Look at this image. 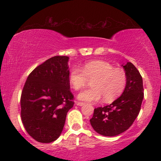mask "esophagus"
<instances>
[{
  "label": "esophagus",
  "instance_id": "obj_1",
  "mask_svg": "<svg viewBox=\"0 0 161 161\" xmlns=\"http://www.w3.org/2000/svg\"><path fill=\"white\" fill-rule=\"evenodd\" d=\"M76 105H77V106H83V105H85V103H82V102H77V103H76Z\"/></svg>",
  "mask_w": 161,
  "mask_h": 161
}]
</instances>
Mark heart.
Wrapping results in <instances>:
<instances>
[{
	"mask_svg": "<svg viewBox=\"0 0 161 161\" xmlns=\"http://www.w3.org/2000/svg\"><path fill=\"white\" fill-rule=\"evenodd\" d=\"M88 79L92 80V88L78 95V99L86 102H97L102 97L105 102H112L124 92L127 82L124 71L103 60H92L83 64L81 69L74 67L70 70L69 82L75 90L83 88Z\"/></svg>",
	"mask_w": 161,
	"mask_h": 161,
	"instance_id": "obj_1",
	"label": "heart"
}]
</instances>
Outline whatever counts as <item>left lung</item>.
I'll return each instance as SVG.
<instances>
[{
  "instance_id": "1",
  "label": "left lung",
  "mask_w": 161,
  "mask_h": 161,
  "mask_svg": "<svg viewBox=\"0 0 161 161\" xmlns=\"http://www.w3.org/2000/svg\"><path fill=\"white\" fill-rule=\"evenodd\" d=\"M122 66L127 78L124 92L110 104L95 108L90 119L92 128L101 136L112 137L124 132L133 123L141 109L144 97L142 75L132 63Z\"/></svg>"
}]
</instances>
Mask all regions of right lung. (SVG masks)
<instances>
[{
  "instance_id": "add662e5",
  "label": "right lung",
  "mask_w": 161,
  "mask_h": 161,
  "mask_svg": "<svg viewBox=\"0 0 161 161\" xmlns=\"http://www.w3.org/2000/svg\"><path fill=\"white\" fill-rule=\"evenodd\" d=\"M69 57L55 56L29 74L21 95V118L26 132L41 143L60 137L73 107L69 82Z\"/></svg>"
}]
</instances>
